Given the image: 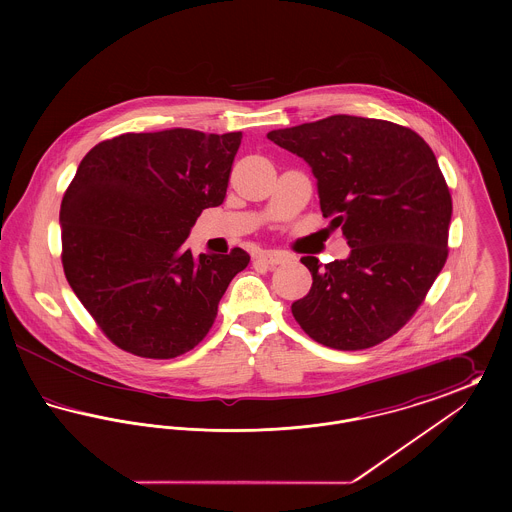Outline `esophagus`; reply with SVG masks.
<instances>
[{"instance_id":"esophagus-1","label":"esophagus","mask_w":512,"mask_h":512,"mask_svg":"<svg viewBox=\"0 0 512 512\" xmlns=\"http://www.w3.org/2000/svg\"><path fill=\"white\" fill-rule=\"evenodd\" d=\"M255 259L267 265L268 268H274L278 265H286L290 261V255H286L284 251H261Z\"/></svg>"}]
</instances>
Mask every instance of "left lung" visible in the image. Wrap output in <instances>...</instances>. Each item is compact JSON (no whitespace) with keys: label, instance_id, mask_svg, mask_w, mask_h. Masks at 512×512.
<instances>
[{"label":"left lung","instance_id":"left-lung-1","mask_svg":"<svg viewBox=\"0 0 512 512\" xmlns=\"http://www.w3.org/2000/svg\"><path fill=\"white\" fill-rule=\"evenodd\" d=\"M267 138L309 163L320 211L351 247L328 265L301 257L313 286L293 303V317L332 349L388 340L422 305L449 253L453 201L434 151L407 126L351 115Z\"/></svg>","mask_w":512,"mask_h":512}]
</instances>
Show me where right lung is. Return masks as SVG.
<instances>
[{
    "label": "right lung",
    "mask_w": 512,
    "mask_h": 512,
    "mask_svg": "<svg viewBox=\"0 0 512 512\" xmlns=\"http://www.w3.org/2000/svg\"><path fill=\"white\" fill-rule=\"evenodd\" d=\"M242 132H128L80 161L61 201L65 276L122 351L174 359L211 330L220 297L249 255L194 259L184 242L226 197Z\"/></svg>",
    "instance_id": "right-lung-1"
}]
</instances>
